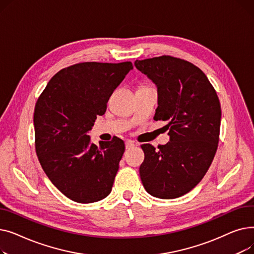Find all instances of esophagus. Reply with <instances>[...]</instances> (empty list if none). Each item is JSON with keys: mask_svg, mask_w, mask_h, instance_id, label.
Masks as SVG:
<instances>
[{"mask_svg": "<svg viewBox=\"0 0 254 254\" xmlns=\"http://www.w3.org/2000/svg\"><path fill=\"white\" fill-rule=\"evenodd\" d=\"M132 147H135V143L132 141H127L126 142V148L127 149H130Z\"/></svg>", "mask_w": 254, "mask_h": 254, "instance_id": "1", "label": "esophagus"}]
</instances>
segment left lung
<instances>
[{
  "mask_svg": "<svg viewBox=\"0 0 254 254\" xmlns=\"http://www.w3.org/2000/svg\"><path fill=\"white\" fill-rule=\"evenodd\" d=\"M157 89L154 120L167 123L170 142L142 144L144 189L158 198H176L203 179L214 158L221 108L207 76L190 62L164 56L135 62Z\"/></svg>",
  "mask_w": 254,
  "mask_h": 254,
  "instance_id": "left-lung-1",
  "label": "left lung"
}]
</instances>
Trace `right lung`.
Returning a JSON list of instances; mask_svg holds the SVG:
<instances>
[{"mask_svg": "<svg viewBox=\"0 0 254 254\" xmlns=\"http://www.w3.org/2000/svg\"><path fill=\"white\" fill-rule=\"evenodd\" d=\"M130 70V62L76 64L53 76L37 101L39 162L53 185L74 202L95 203L112 190L125 143L115 138L97 146L88 132Z\"/></svg>", "mask_w": 254, "mask_h": 254, "instance_id": "right-lung-1", "label": "right lung"}]
</instances>
